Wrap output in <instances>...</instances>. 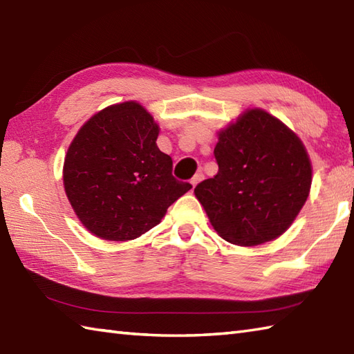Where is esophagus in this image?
Instances as JSON below:
<instances>
[{"mask_svg": "<svg viewBox=\"0 0 354 354\" xmlns=\"http://www.w3.org/2000/svg\"><path fill=\"white\" fill-rule=\"evenodd\" d=\"M202 179H204V175H202V173H196V175H194V176L192 178L190 183H192V185H193V189L202 181Z\"/></svg>", "mask_w": 354, "mask_h": 354, "instance_id": "1", "label": "esophagus"}]
</instances>
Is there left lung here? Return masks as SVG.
<instances>
[{
    "mask_svg": "<svg viewBox=\"0 0 354 354\" xmlns=\"http://www.w3.org/2000/svg\"><path fill=\"white\" fill-rule=\"evenodd\" d=\"M219 171L194 189L213 228L240 246L274 240L295 221L312 184L306 147L263 109H248L219 132Z\"/></svg>",
    "mask_w": 354,
    "mask_h": 354,
    "instance_id": "1",
    "label": "left lung"
}]
</instances>
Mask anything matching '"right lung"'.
I'll use <instances>...</instances> for the list:
<instances>
[{"mask_svg": "<svg viewBox=\"0 0 354 354\" xmlns=\"http://www.w3.org/2000/svg\"><path fill=\"white\" fill-rule=\"evenodd\" d=\"M160 127L137 102L97 112L80 127L64 162L66 198L84 227L104 240H133L161 222L192 189L171 175L156 146Z\"/></svg>", "mask_w": 354, "mask_h": 354, "instance_id": "obj_1", "label": "right lung"}]
</instances>
